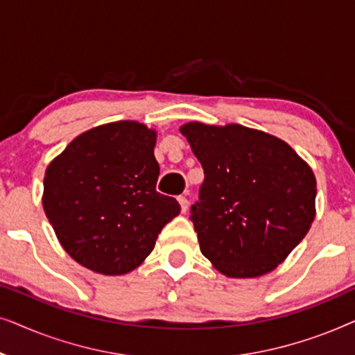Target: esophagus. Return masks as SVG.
<instances>
[{"mask_svg": "<svg viewBox=\"0 0 355 355\" xmlns=\"http://www.w3.org/2000/svg\"><path fill=\"white\" fill-rule=\"evenodd\" d=\"M178 202H179V205H181V211H182V213H186V211H187V208H189V200H187V197H184V196L178 197Z\"/></svg>", "mask_w": 355, "mask_h": 355, "instance_id": "34e87169", "label": "esophagus"}]
</instances>
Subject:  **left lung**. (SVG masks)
Returning a JSON list of instances; mask_svg holds the SVG:
<instances>
[{"mask_svg": "<svg viewBox=\"0 0 355 355\" xmlns=\"http://www.w3.org/2000/svg\"><path fill=\"white\" fill-rule=\"evenodd\" d=\"M179 130L205 173L191 216L202 254L227 278L273 271L315 220L312 168L263 130L198 121Z\"/></svg>", "mask_w": 355, "mask_h": 355, "instance_id": "1", "label": "left lung"}]
</instances>
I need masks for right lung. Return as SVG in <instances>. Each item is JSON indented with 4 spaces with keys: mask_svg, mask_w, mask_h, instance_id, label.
Wrapping results in <instances>:
<instances>
[{
    "mask_svg": "<svg viewBox=\"0 0 355 355\" xmlns=\"http://www.w3.org/2000/svg\"><path fill=\"white\" fill-rule=\"evenodd\" d=\"M155 144V129L116 121L77 135L48 164L43 210L79 265L108 276L129 273L179 215L176 198L157 192Z\"/></svg>",
    "mask_w": 355,
    "mask_h": 355,
    "instance_id": "1",
    "label": "right lung"
}]
</instances>
